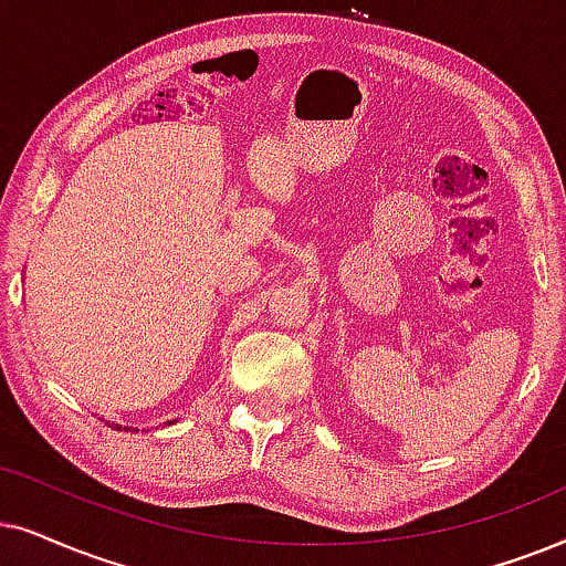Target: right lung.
<instances>
[{
  "mask_svg": "<svg viewBox=\"0 0 566 566\" xmlns=\"http://www.w3.org/2000/svg\"><path fill=\"white\" fill-rule=\"evenodd\" d=\"M168 424H172V421H168ZM116 429H120V424H113ZM124 429H129V427H124Z\"/></svg>",
  "mask_w": 566,
  "mask_h": 566,
  "instance_id": "1",
  "label": "right lung"
}]
</instances>
